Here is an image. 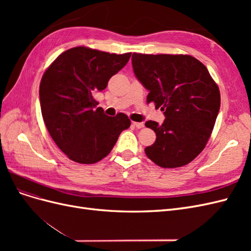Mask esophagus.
<instances>
[{"label":"esophagus","instance_id":"esophagus-1","mask_svg":"<svg viewBox=\"0 0 251 251\" xmlns=\"http://www.w3.org/2000/svg\"><path fill=\"white\" fill-rule=\"evenodd\" d=\"M133 125L137 127V128H142L144 126V124L143 123H136V121H134Z\"/></svg>","mask_w":251,"mask_h":251}]
</instances>
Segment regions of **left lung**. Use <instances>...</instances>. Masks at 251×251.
Returning a JSON list of instances; mask_svg holds the SVG:
<instances>
[{"label":"left lung","instance_id":"left-lung-1","mask_svg":"<svg viewBox=\"0 0 251 251\" xmlns=\"http://www.w3.org/2000/svg\"><path fill=\"white\" fill-rule=\"evenodd\" d=\"M135 76L149 91L148 102L163 111L162 125L149 120L156 141L144 149L164 169L183 166L198 156L210 137L221 97L215 80L191 55L133 53Z\"/></svg>","mask_w":251,"mask_h":251}]
</instances>
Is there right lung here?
I'll return each mask as SVG.
<instances>
[{
	"instance_id": "right-lung-1",
	"label": "right lung",
	"mask_w": 251,
	"mask_h": 251,
	"mask_svg": "<svg viewBox=\"0 0 251 251\" xmlns=\"http://www.w3.org/2000/svg\"><path fill=\"white\" fill-rule=\"evenodd\" d=\"M131 53L114 54L87 47L63 52L44 73L40 102L44 123L56 146L71 160L92 164L110 154L120 133L131 126L124 113L109 117L94 94L126 65Z\"/></svg>"
}]
</instances>
